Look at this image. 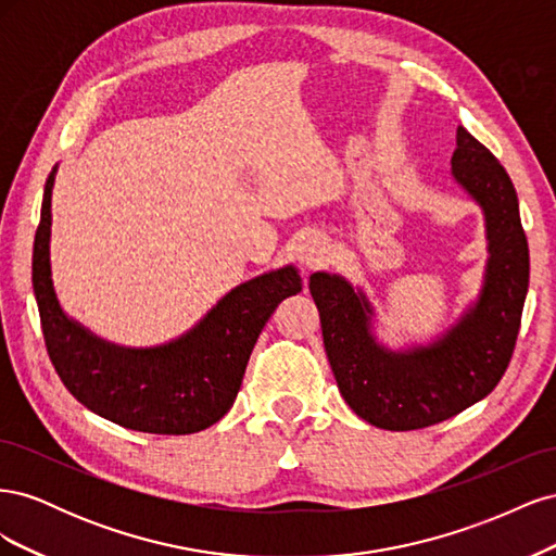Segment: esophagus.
Segmentation results:
<instances>
[{
    "label": "esophagus",
    "instance_id": "34e87169",
    "mask_svg": "<svg viewBox=\"0 0 556 556\" xmlns=\"http://www.w3.org/2000/svg\"><path fill=\"white\" fill-rule=\"evenodd\" d=\"M296 257H299L301 266L308 268V271H313V268L323 266L329 260V245L323 237H306L304 241L299 243Z\"/></svg>",
    "mask_w": 556,
    "mask_h": 556
}]
</instances>
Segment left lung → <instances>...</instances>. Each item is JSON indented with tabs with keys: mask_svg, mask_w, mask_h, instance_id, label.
Masks as SVG:
<instances>
[{
	"mask_svg": "<svg viewBox=\"0 0 556 556\" xmlns=\"http://www.w3.org/2000/svg\"><path fill=\"white\" fill-rule=\"evenodd\" d=\"M452 176L484 213L490 260L478 301L439 341L387 350L371 331L374 308L362 290L325 271L308 282L336 384L348 406L380 429H425L473 406L498 384L515 350L529 290L515 185L464 127H457Z\"/></svg>",
	"mask_w": 556,
	"mask_h": 556,
	"instance_id": "1",
	"label": "left lung"
}]
</instances>
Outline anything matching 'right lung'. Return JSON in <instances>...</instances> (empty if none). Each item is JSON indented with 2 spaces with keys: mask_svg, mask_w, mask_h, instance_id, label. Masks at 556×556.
Instances as JSON below:
<instances>
[{
  "mask_svg": "<svg viewBox=\"0 0 556 556\" xmlns=\"http://www.w3.org/2000/svg\"><path fill=\"white\" fill-rule=\"evenodd\" d=\"M55 172L43 188L31 288L48 357L60 380L83 406L125 429L182 435L215 425L233 406L266 319L282 299L301 292L299 271L285 266L239 285L194 329L166 345L137 350L97 339L64 315L50 278Z\"/></svg>",
  "mask_w": 556,
  "mask_h": 556,
  "instance_id": "add662e5",
  "label": "right lung"
}]
</instances>
